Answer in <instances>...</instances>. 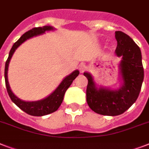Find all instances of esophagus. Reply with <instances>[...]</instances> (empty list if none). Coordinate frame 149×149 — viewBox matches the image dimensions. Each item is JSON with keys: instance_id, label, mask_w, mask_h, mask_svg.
<instances>
[{"instance_id": "1", "label": "esophagus", "mask_w": 149, "mask_h": 149, "mask_svg": "<svg viewBox=\"0 0 149 149\" xmlns=\"http://www.w3.org/2000/svg\"><path fill=\"white\" fill-rule=\"evenodd\" d=\"M79 70L81 72H84V71L86 70V65H85V64H84V63H83V64H80V65H79Z\"/></svg>"}]
</instances>
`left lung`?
<instances>
[{
  "label": "left lung",
  "mask_w": 149,
  "mask_h": 149,
  "mask_svg": "<svg viewBox=\"0 0 149 149\" xmlns=\"http://www.w3.org/2000/svg\"><path fill=\"white\" fill-rule=\"evenodd\" d=\"M118 42L115 52L121 56L120 67L123 86L118 91L96 87L93 77L88 72L84 75L88 79L86 101L95 113L107 116H117L127 111L136 101L144 79L141 52L133 39L120 31L115 32Z\"/></svg>",
  "instance_id": "1"
}]
</instances>
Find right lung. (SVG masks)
Segmentation results:
<instances>
[{
  "mask_svg": "<svg viewBox=\"0 0 149 149\" xmlns=\"http://www.w3.org/2000/svg\"><path fill=\"white\" fill-rule=\"evenodd\" d=\"M53 28L51 26H43V27H38V28H34V29L29 30L24 34H23L22 37L16 42L13 45L10 52H9V56L5 63V69H4V79H5V85L10 100L19 107L21 110L24 111L29 115L31 116H44L46 114H49L51 113H53L56 111L58 110L59 106L62 104L63 100V97L65 94V91L67 90L70 86L72 84V81L76 79V77L79 75V72L78 70H76L74 72H72L70 75L66 77L65 79H63V82L61 83L60 85L57 87L56 91H54L53 93L50 94L48 97L45 99L42 100H38V101H34V102H26L23 101L22 100L18 99L14 93L12 91H10V86L8 84V65H9V62L10 60V58L12 57V55L15 52V49L19 46L22 43H23L24 41L27 39L40 35V34L44 33L45 31H49L52 30Z\"/></svg>",
  "mask_w": 149,
  "mask_h": 149,
  "instance_id": "1",
  "label": "right lung"
}]
</instances>
